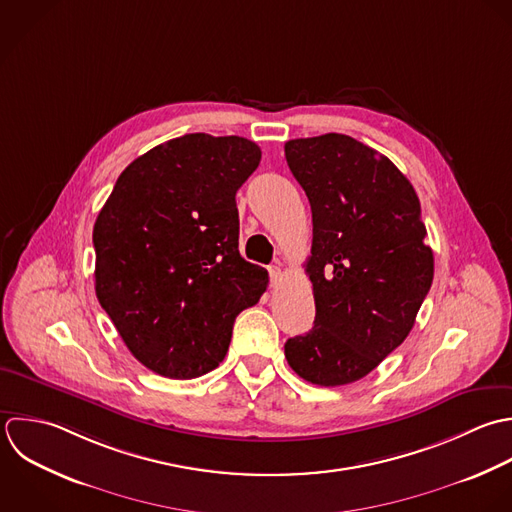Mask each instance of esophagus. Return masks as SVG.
<instances>
[{
  "label": "esophagus",
  "instance_id": "1",
  "mask_svg": "<svg viewBox=\"0 0 512 512\" xmlns=\"http://www.w3.org/2000/svg\"><path fill=\"white\" fill-rule=\"evenodd\" d=\"M269 277H271V285H273V287H275V285H279V283H281V279H283V271H281V267H277V265L269 267Z\"/></svg>",
  "mask_w": 512,
  "mask_h": 512
}]
</instances>
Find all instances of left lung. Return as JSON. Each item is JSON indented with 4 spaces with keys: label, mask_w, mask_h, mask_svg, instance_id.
I'll list each match as a JSON object with an SVG mask.
<instances>
[{
    "label": "left lung",
    "mask_w": 512,
    "mask_h": 512,
    "mask_svg": "<svg viewBox=\"0 0 512 512\" xmlns=\"http://www.w3.org/2000/svg\"><path fill=\"white\" fill-rule=\"evenodd\" d=\"M285 157L311 203L305 271L317 311L285 357L313 385H349L407 339L431 289L421 203L389 157L349 135L291 139Z\"/></svg>",
    "instance_id": "obj_1"
}]
</instances>
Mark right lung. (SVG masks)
I'll use <instances>...</instances> for the list:
<instances>
[{
	"label": "right lung",
	"mask_w": 512,
	"mask_h": 512,
	"mask_svg": "<svg viewBox=\"0 0 512 512\" xmlns=\"http://www.w3.org/2000/svg\"><path fill=\"white\" fill-rule=\"evenodd\" d=\"M257 143L189 133L137 157L93 227L95 295L131 355L169 379H195L227 355L235 317L269 275L239 255L237 189Z\"/></svg>",
	"instance_id": "obj_1"
}]
</instances>
